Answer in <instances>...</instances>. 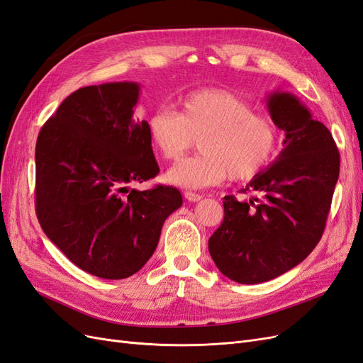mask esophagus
I'll return each instance as SVG.
<instances>
[{
  "label": "esophagus",
  "mask_w": 363,
  "mask_h": 363,
  "mask_svg": "<svg viewBox=\"0 0 363 363\" xmlns=\"http://www.w3.org/2000/svg\"><path fill=\"white\" fill-rule=\"evenodd\" d=\"M184 199L188 200V201H191V203H195V201H200L203 196L201 195H199V194H195V192H189V191H186L184 194Z\"/></svg>",
  "instance_id": "obj_1"
}]
</instances>
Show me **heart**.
Returning a JSON list of instances; mask_svg holds the SVG:
<instances>
[{
  "label": "heart",
  "instance_id": "heart-1",
  "mask_svg": "<svg viewBox=\"0 0 363 363\" xmlns=\"http://www.w3.org/2000/svg\"><path fill=\"white\" fill-rule=\"evenodd\" d=\"M179 107V115L159 107L147 118L151 145L164 160L182 159L200 139L201 155L174 164L169 183L204 189L228 177L251 180L276 157L277 125L238 94L201 87L183 95Z\"/></svg>",
  "mask_w": 363,
  "mask_h": 363
}]
</instances>
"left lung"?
I'll return each mask as SVG.
<instances>
[{
	"label": "left lung",
	"mask_w": 363,
	"mask_h": 363,
	"mask_svg": "<svg viewBox=\"0 0 363 363\" xmlns=\"http://www.w3.org/2000/svg\"><path fill=\"white\" fill-rule=\"evenodd\" d=\"M283 150L242 189L251 200L224 196V221L208 239L218 269L255 284L298 265L320 242L339 177V151L328 128L288 92L268 96Z\"/></svg>",
	"instance_id": "obj_1"
}]
</instances>
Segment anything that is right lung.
<instances>
[{"label": "right lung", "instance_id": "1", "mask_svg": "<svg viewBox=\"0 0 363 363\" xmlns=\"http://www.w3.org/2000/svg\"><path fill=\"white\" fill-rule=\"evenodd\" d=\"M139 84L86 86L39 131L36 215L48 239L92 276H133L152 256L162 225L182 206L179 189L130 184L155 179L147 121L133 119Z\"/></svg>", "mask_w": 363, "mask_h": 363}]
</instances>
